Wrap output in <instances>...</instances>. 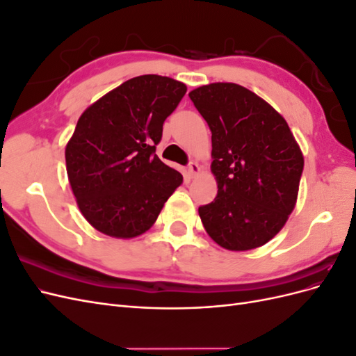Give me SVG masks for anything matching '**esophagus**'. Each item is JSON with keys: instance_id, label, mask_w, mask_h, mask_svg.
Listing matches in <instances>:
<instances>
[{"instance_id": "obj_1", "label": "esophagus", "mask_w": 356, "mask_h": 356, "mask_svg": "<svg viewBox=\"0 0 356 356\" xmlns=\"http://www.w3.org/2000/svg\"><path fill=\"white\" fill-rule=\"evenodd\" d=\"M200 174V166L196 163V161H191L188 165V177H196Z\"/></svg>"}]
</instances>
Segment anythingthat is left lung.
Returning <instances> with one entry per match:
<instances>
[{
    "mask_svg": "<svg viewBox=\"0 0 356 356\" xmlns=\"http://www.w3.org/2000/svg\"><path fill=\"white\" fill-rule=\"evenodd\" d=\"M190 99L212 134L218 193L199 208L211 239L229 251L263 246L294 211L305 157L285 118L236 83H211Z\"/></svg>",
    "mask_w": 356,
    "mask_h": 356,
    "instance_id": "obj_1",
    "label": "left lung"
}]
</instances>
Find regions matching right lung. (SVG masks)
I'll use <instances>...</instances> for the list:
<instances>
[{
  "mask_svg": "<svg viewBox=\"0 0 356 356\" xmlns=\"http://www.w3.org/2000/svg\"><path fill=\"white\" fill-rule=\"evenodd\" d=\"M187 86L147 74L124 81L80 115L65 148L67 174L83 217L117 239L144 234L182 175L156 152L166 117Z\"/></svg>",
  "mask_w": 356,
  "mask_h": 356,
  "instance_id": "1",
  "label": "right lung"
}]
</instances>
